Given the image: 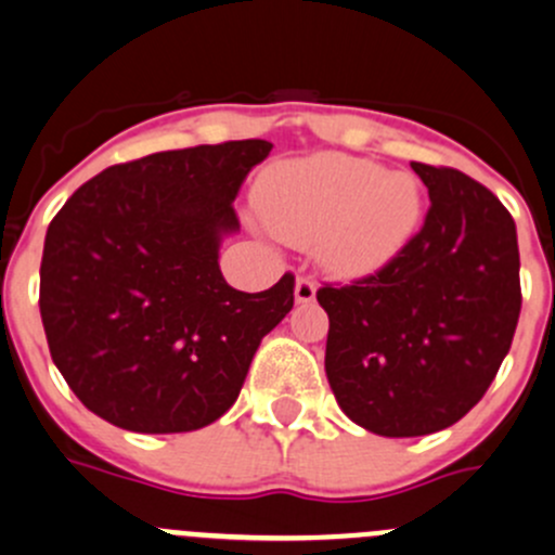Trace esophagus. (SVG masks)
I'll list each match as a JSON object with an SVG mask.
<instances>
[{
	"label": "esophagus",
	"mask_w": 555,
	"mask_h": 555,
	"mask_svg": "<svg viewBox=\"0 0 555 555\" xmlns=\"http://www.w3.org/2000/svg\"><path fill=\"white\" fill-rule=\"evenodd\" d=\"M313 298H317V282L311 276H298V282H295V300L298 304H311Z\"/></svg>",
	"instance_id": "34e87169"
}]
</instances>
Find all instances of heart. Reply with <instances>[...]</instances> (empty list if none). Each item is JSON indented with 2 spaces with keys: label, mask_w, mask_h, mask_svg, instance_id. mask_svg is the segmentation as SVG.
<instances>
[{
  "label": "heart",
  "mask_w": 555,
  "mask_h": 555,
  "mask_svg": "<svg viewBox=\"0 0 555 555\" xmlns=\"http://www.w3.org/2000/svg\"><path fill=\"white\" fill-rule=\"evenodd\" d=\"M257 206L279 238L311 246L324 271L360 279L389 266L416 236L424 195L411 173L322 153L262 173Z\"/></svg>",
  "instance_id": "obj_1"
}]
</instances>
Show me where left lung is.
Segmentation results:
<instances>
[{"label":"left lung","mask_w":555,"mask_h":555,"mask_svg":"<svg viewBox=\"0 0 555 555\" xmlns=\"http://www.w3.org/2000/svg\"><path fill=\"white\" fill-rule=\"evenodd\" d=\"M411 169L433 201L422 231L382 271L317 293L330 317V389L351 422L384 438L440 433L478 405L520 313L511 211L467 173Z\"/></svg>","instance_id":"1"}]
</instances>
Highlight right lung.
Masks as SVG:
<instances>
[{
    "mask_svg": "<svg viewBox=\"0 0 555 555\" xmlns=\"http://www.w3.org/2000/svg\"><path fill=\"white\" fill-rule=\"evenodd\" d=\"M262 139L198 144L88 179L44 236L39 313L82 405L131 433H193L236 402L260 340L295 304V276L242 293L220 242Z\"/></svg>",
    "mask_w": 555,
    "mask_h": 555,
    "instance_id": "obj_1",
    "label": "right lung"
}]
</instances>
